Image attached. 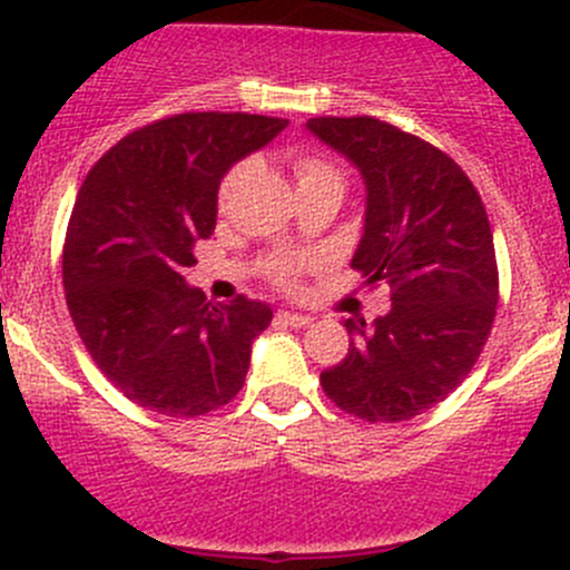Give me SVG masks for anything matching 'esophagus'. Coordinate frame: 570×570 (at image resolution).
<instances>
[{
	"label": "esophagus",
	"instance_id": "esophagus-1",
	"mask_svg": "<svg viewBox=\"0 0 570 570\" xmlns=\"http://www.w3.org/2000/svg\"><path fill=\"white\" fill-rule=\"evenodd\" d=\"M277 321H283V324H287V326H307L313 318H309V315H302V313H287V309H279Z\"/></svg>",
	"mask_w": 570,
	"mask_h": 570
}]
</instances>
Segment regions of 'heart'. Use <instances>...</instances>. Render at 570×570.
I'll return each instance as SVG.
<instances>
[{
    "label": "heart",
    "instance_id": "1",
    "mask_svg": "<svg viewBox=\"0 0 570 570\" xmlns=\"http://www.w3.org/2000/svg\"><path fill=\"white\" fill-rule=\"evenodd\" d=\"M293 169H296L298 186L334 184V186H340V189H343V175H340V169L334 167L332 161H326V158L298 156L296 161H293ZM238 173H242V167H236L230 175H227V180L222 184V197L230 191L233 180L238 178ZM266 272H268V277H272L277 285L293 287V285H296V279H298V272H302V263L293 261V257H272V261H268Z\"/></svg>",
    "mask_w": 570,
    "mask_h": 570
}]
</instances>
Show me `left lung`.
Returning a JSON list of instances; mask_svg holds the SVG:
<instances>
[{
  "mask_svg": "<svg viewBox=\"0 0 570 570\" xmlns=\"http://www.w3.org/2000/svg\"><path fill=\"white\" fill-rule=\"evenodd\" d=\"M307 128L365 178V233L351 266L390 287L392 309L321 373L328 401L367 422L412 420L478 362L500 302L489 214L466 173L425 139L375 117H313Z\"/></svg>",
  "mask_w": 570,
  "mask_h": 570,
  "instance_id": "obj_1",
  "label": "left lung"
}]
</instances>
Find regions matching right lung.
Wrapping results in <instances>:
<instances>
[{"label": "right lung", "mask_w": 570, "mask_h": 570, "mask_svg": "<svg viewBox=\"0 0 570 570\" xmlns=\"http://www.w3.org/2000/svg\"><path fill=\"white\" fill-rule=\"evenodd\" d=\"M285 126L246 111H186L131 131L87 173L62 246L66 302L98 371L137 406L199 416L244 386L272 307L244 296L208 302L184 268L214 233L222 175Z\"/></svg>", "instance_id": "right-lung-1"}]
</instances>
